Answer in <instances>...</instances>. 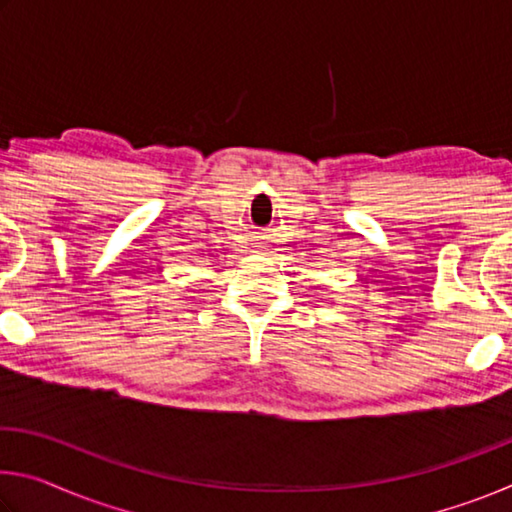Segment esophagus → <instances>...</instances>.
Segmentation results:
<instances>
[{
    "label": "esophagus",
    "mask_w": 512,
    "mask_h": 512,
    "mask_svg": "<svg viewBox=\"0 0 512 512\" xmlns=\"http://www.w3.org/2000/svg\"><path fill=\"white\" fill-rule=\"evenodd\" d=\"M255 248L259 250V253H266V250H268V246L264 244V241H257V244H255Z\"/></svg>",
    "instance_id": "1"
}]
</instances>
